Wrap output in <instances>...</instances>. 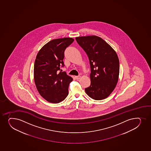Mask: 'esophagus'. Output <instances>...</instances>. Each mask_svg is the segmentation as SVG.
I'll return each instance as SVG.
<instances>
[{
  "label": "esophagus",
  "mask_w": 151,
  "mask_h": 151,
  "mask_svg": "<svg viewBox=\"0 0 151 151\" xmlns=\"http://www.w3.org/2000/svg\"><path fill=\"white\" fill-rule=\"evenodd\" d=\"M75 78L77 80H79L81 78V76H75Z\"/></svg>",
  "instance_id": "esophagus-1"
}]
</instances>
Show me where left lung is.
I'll return each instance as SVG.
<instances>
[{"label": "left lung", "instance_id": "obj_1", "mask_svg": "<svg viewBox=\"0 0 151 151\" xmlns=\"http://www.w3.org/2000/svg\"><path fill=\"white\" fill-rule=\"evenodd\" d=\"M75 39L88 55L90 64L91 84L85 88L86 94L96 100L105 99L112 93L118 81L120 65L116 52L97 36Z\"/></svg>", "mask_w": 151, "mask_h": 151}]
</instances>
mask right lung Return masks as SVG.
I'll return each mask as SVG.
<instances>
[{"label":"right lung","mask_w":151,"mask_h":151,"mask_svg":"<svg viewBox=\"0 0 151 151\" xmlns=\"http://www.w3.org/2000/svg\"><path fill=\"white\" fill-rule=\"evenodd\" d=\"M72 38L53 39L45 44L36 57L34 66V80L38 92L46 100L58 103L68 95V87L73 80L63 67L64 51L73 43Z\"/></svg>","instance_id":"1"}]
</instances>
